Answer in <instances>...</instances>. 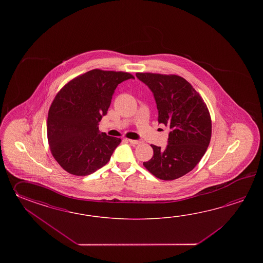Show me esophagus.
I'll return each instance as SVG.
<instances>
[{"mask_svg": "<svg viewBox=\"0 0 263 263\" xmlns=\"http://www.w3.org/2000/svg\"><path fill=\"white\" fill-rule=\"evenodd\" d=\"M128 141H129L132 145H138V144H140V141H138V140L128 139Z\"/></svg>", "mask_w": 263, "mask_h": 263, "instance_id": "esophagus-1", "label": "esophagus"}]
</instances>
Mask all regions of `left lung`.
Segmentation results:
<instances>
[{"label":"left lung","instance_id":"8db88e82","mask_svg":"<svg viewBox=\"0 0 263 263\" xmlns=\"http://www.w3.org/2000/svg\"><path fill=\"white\" fill-rule=\"evenodd\" d=\"M136 77L154 95L158 122L170 129L166 147L151 145L153 156L143 164L158 179H179L196 167L210 145L209 109L199 93L180 76L137 72Z\"/></svg>","mask_w":263,"mask_h":263}]
</instances>
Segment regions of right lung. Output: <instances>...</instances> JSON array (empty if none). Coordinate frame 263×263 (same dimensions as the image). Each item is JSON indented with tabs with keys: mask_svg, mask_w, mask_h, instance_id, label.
Returning <instances> with one entry per match:
<instances>
[{
	"mask_svg": "<svg viewBox=\"0 0 263 263\" xmlns=\"http://www.w3.org/2000/svg\"><path fill=\"white\" fill-rule=\"evenodd\" d=\"M130 73L92 69L79 75L62 88L48 114L50 149L64 170L87 176L104 166L121 139L100 134L118 84L134 79Z\"/></svg>",
	"mask_w": 263,
	"mask_h": 263,
	"instance_id": "right-lung-1",
	"label": "right lung"
}]
</instances>
